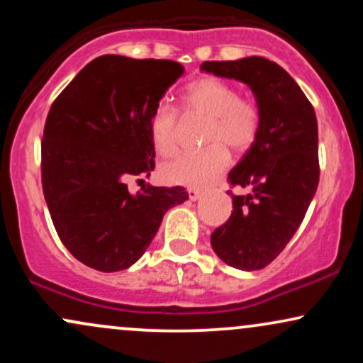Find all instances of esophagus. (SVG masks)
I'll return each mask as SVG.
<instances>
[{
	"mask_svg": "<svg viewBox=\"0 0 363 363\" xmlns=\"http://www.w3.org/2000/svg\"><path fill=\"white\" fill-rule=\"evenodd\" d=\"M187 194H189L191 201H198V199L203 196V191H199V189H187Z\"/></svg>",
	"mask_w": 363,
	"mask_h": 363,
	"instance_id": "obj_1",
	"label": "esophagus"
}]
</instances>
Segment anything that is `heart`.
<instances>
[{
    "mask_svg": "<svg viewBox=\"0 0 363 363\" xmlns=\"http://www.w3.org/2000/svg\"><path fill=\"white\" fill-rule=\"evenodd\" d=\"M186 112L210 119L206 150L182 153L162 165V176L170 184L203 187L230 164V152L245 150L256 141L261 126L257 106L239 95L232 83L215 77L199 78L186 86L182 95ZM148 133L158 155H172L177 147V112L169 104H158L148 121Z\"/></svg>",
    "mask_w": 363,
    "mask_h": 363,
    "instance_id": "b5f03b06",
    "label": "heart"
}]
</instances>
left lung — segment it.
Listing matches in <instances>:
<instances>
[{
    "instance_id": "1",
    "label": "left lung",
    "mask_w": 363,
    "mask_h": 363,
    "mask_svg": "<svg viewBox=\"0 0 363 363\" xmlns=\"http://www.w3.org/2000/svg\"><path fill=\"white\" fill-rule=\"evenodd\" d=\"M201 72L245 83L261 114L257 138L228 174L230 218L211 234V247L228 266L254 272L268 266L301 227L319 184L314 107L285 69L266 57L205 61Z\"/></svg>"
}]
</instances>
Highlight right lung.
Returning <instances> with one entry per match:
<instances>
[{
  "label": "right lung",
  "mask_w": 363,
  "mask_h": 363,
  "mask_svg": "<svg viewBox=\"0 0 363 363\" xmlns=\"http://www.w3.org/2000/svg\"><path fill=\"white\" fill-rule=\"evenodd\" d=\"M182 73L176 61L106 54L52 102L43 138L44 198L65 247L97 272L135 264L165 211L189 198L181 186L128 191L129 179L155 167L148 121Z\"/></svg>",
  "instance_id": "1"
}]
</instances>
